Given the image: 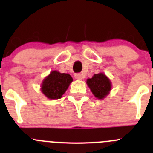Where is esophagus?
Here are the masks:
<instances>
[{
	"label": "esophagus",
	"mask_w": 153,
	"mask_h": 153,
	"mask_svg": "<svg viewBox=\"0 0 153 153\" xmlns=\"http://www.w3.org/2000/svg\"><path fill=\"white\" fill-rule=\"evenodd\" d=\"M75 78L78 80H82L84 78V75L81 73H77L75 75Z\"/></svg>",
	"instance_id": "obj_1"
}]
</instances>
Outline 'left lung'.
Masks as SVG:
<instances>
[{"label":"left lung","mask_w":153,"mask_h":153,"mask_svg":"<svg viewBox=\"0 0 153 153\" xmlns=\"http://www.w3.org/2000/svg\"><path fill=\"white\" fill-rule=\"evenodd\" d=\"M87 85L92 94L98 99H104L111 90V82L104 73L94 74L87 80Z\"/></svg>","instance_id":"left-lung-1"}]
</instances>
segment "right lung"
I'll return each instance as SVG.
<instances>
[{
    "label": "right lung",
    "instance_id": "right-lung-1",
    "mask_svg": "<svg viewBox=\"0 0 153 153\" xmlns=\"http://www.w3.org/2000/svg\"><path fill=\"white\" fill-rule=\"evenodd\" d=\"M72 81L73 79L69 74L53 71L42 81L41 91L48 98L59 99Z\"/></svg>",
    "mask_w": 153,
    "mask_h": 153
}]
</instances>
